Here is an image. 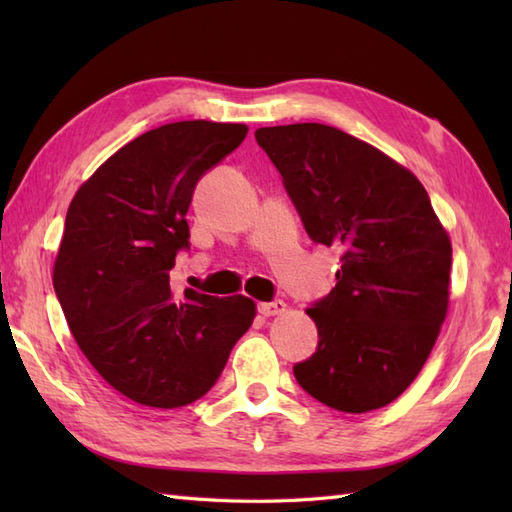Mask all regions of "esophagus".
I'll use <instances>...</instances> for the list:
<instances>
[{
    "instance_id": "obj_1",
    "label": "esophagus",
    "mask_w": 512,
    "mask_h": 512,
    "mask_svg": "<svg viewBox=\"0 0 512 512\" xmlns=\"http://www.w3.org/2000/svg\"><path fill=\"white\" fill-rule=\"evenodd\" d=\"M288 306L284 301H270V303H259V314L262 317H277V314H284Z\"/></svg>"
}]
</instances>
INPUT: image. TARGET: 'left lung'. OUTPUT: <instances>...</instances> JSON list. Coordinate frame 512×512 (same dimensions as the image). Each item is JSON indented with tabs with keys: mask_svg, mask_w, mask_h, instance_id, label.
Segmentation results:
<instances>
[{
	"mask_svg": "<svg viewBox=\"0 0 512 512\" xmlns=\"http://www.w3.org/2000/svg\"><path fill=\"white\" fill-rule=\"evenodd\" d=\"M308 235L343 250L336 286L308 308L319 347L295 365L323 405L365 413L394 402L436 345L449 310L451 239L413 173L321 123L255 132Z\"/></svg>",
	"mask_w": 512,
	"mask_h": 512,
	"instance_id": "8db88e82",
	"label": "left lung"
}]
</instances>
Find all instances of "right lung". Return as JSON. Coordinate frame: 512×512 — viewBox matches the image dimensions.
I'll use <instances>...</instances> for the list:
<instances>
[{
    "label": "right lung",
    "mask_w": 512,
    "mask_h": 512,
    "mask_svg": "<svg viewBox=\"0 0 512 512\" xmlns=\"http://www.w3.org/2000/svg\"><path fill=\"white\" fill-rule=\"evenodd\" d=\"M246 134L242 123L156 127L107 158L70 202L54 292L85 358L138 405L176 409L202 398L257 314L244 295L187 288L176 297L169 284L189 246L195 184Z\"/></svg>",
    "instance_id": "right-lung-1"
}]
</instances>
